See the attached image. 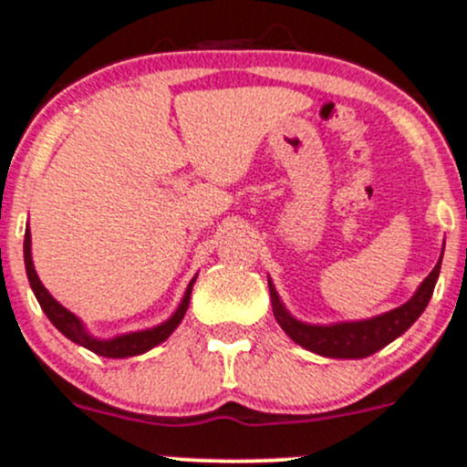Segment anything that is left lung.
Returning <instances> with one entry per match:
<instances>
[{
  "instance_id": "8db88e82",
  "label": "left lung",
  "mask_w": 467,
  "mask_h": 467,
  "mask_svg": "<svg viewBox=\"0 0 467 467\" xmlns=\"http://www.w3.org/2000/svg\"><path fill=\"white\" fill-rule=\"evenodd\" d=\"M442 261V254H441ZM441 261L436 263L427 279L420 284L413 297L401 306L392 308L384 316L370 317V320H357V322H338V325H306L290 316L281 304L279 295H276L275 285L267 279L272 297V313H275L276 322L281 329L290 336L297 345H302L308 352H316L320 357L329 358H366L370 354L379 352L381 348L392 343L397 336L404 334L427 308L429 299H431L433 288H436L438 275H441Z\"/></svg>"
}]
</instances>
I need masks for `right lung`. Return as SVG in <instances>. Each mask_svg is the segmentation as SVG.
<instances>
[{
	"instance_id": "add662e5",
	"label": "right lung",
	"mask_w": 467,
	"mask_h": 467,
	"mask_svg": "<svg viewBox=\"0 0 467 467\" xmlns=\"http://www.w3.org/2000/svg\"><path fill=\"white\" fill-rule=\"evenodd\" d=\"M25 265H26V276H29V284L31 290H34L36 299H38L40 308L45 311V316L52 320V325L61 331L66 338H70L72 343L81 345V348L90 349V352L99 354V357L106 358H127V357H138V354H145L147 349L156 348V345L163 343L165 338H170L174 329L179 327V322L183 320L188 311V304H191V293H192V284H195L197 276H192V281L188 284L186 295H183L182 304H179L177 311L172 313V317L161 325L151 327V329H142V331H131V334H122V336H115V338L109 340H101L95 338L86 331L83 322L78 320L75 313L67 311L63 304H58L57 299L49 295V290L40 284L38 275H36V267L34 261H31V232L26 227L25 234Z\"/></svg>"
}]
</instances>
